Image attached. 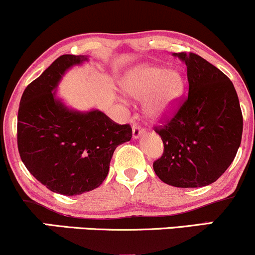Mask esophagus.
<instances>
[{"label":"esophagus","mask_w":255,"mask_h":255,"mask_svg":"<svg viewBox=\"0 0 255 255\" xmlns=\"http://www.w3.org/2000/svg\"><path fill=\"white\" fill-rule=\"evenodd\" d=\"M144 128H141L140 126L137 125H133V137L134 139H137L144 134Z\"/></svg>","instance_id":"1"}]
</instances>
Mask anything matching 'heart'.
Wrapping results in <instances>:
<instances>
[{
  "instance_id": "heart-1",
  "label": "heart",
  "mask_w": 255,
  "mask_h": 255,
  "mask_svg": "<svg viewBox=\"0 0 255 255\" xmlns=\"http://www.w3.org/2000/svg\"><path fill=\"white\" fill-rule=\"evenodd\" d=\"M128 96L145 102V111L153 121H163L174 114L183 90L182 77L176 69H165L153 64L134 68L122 80Z\"/></svg>"
}]
</instances>
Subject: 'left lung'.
<instances>
[{
	"label": "left lung",
	"mask_w": 255,
	"mask_h": 255,
	"mask_svg": "<svg viewBox=\"0 0 255 255\" xmlns=\"http://www.w3.org/2000/svg\"><path fill=\"white\" fill-rule=\"evenodd\" d=\"M174 55L186 63L188 96L165 125L154 128L164 151L153 169L170 186L204 187L217 181L238 153L242 111L233 83L217 67L193 52Z\"/></svg>",
	"instance_id": "left-lung-1"
}]
</instances>
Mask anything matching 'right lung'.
Instances as JSON below:
<instances>
[{"label": "right lung", "mask_w": 255, "mask_h": 255, "mask_svg": "<svg viewBox=\"0 0 255 255\" xmlns=\"http://www.w3.org/2000/svg\"><path fill=\"white\" fill-rule=\"evenodd\" d=\"M83 55H62L26 87L17 111V148L27 170L51 192L79 195L102 184L114 151L129 141V125L99 110L79 113L56 99L58 81Z\"/></svg>", "instance_id": "obj_1"}]
</instances>
